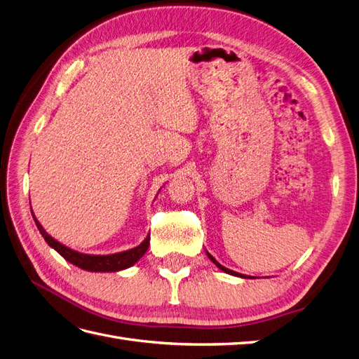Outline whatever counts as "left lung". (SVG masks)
<instances>
[{"mask_svg": "<svg viewBox=\"0 0 359 359\" xmlns=\"http://www.w3.org/2000/svg\"><path fill=\"white\" fill-rule=\"evenodd\" d=\"M206 255H208V257L211 259V262L212 264H215V266L217 268H220L222 271H223V273H226V274H231V276H235V277H241V278H247V276L245 274H240V273H235V271H232V269H229V268H226V266H223V265H220L219 262H217V260L208 253V252H206ZM248 278H252V277H248Z\"/></svg>", "mask_w": 359, "mask_h": 359, "instance_id": "obj_1", "label": "left lung"}]
</instances>
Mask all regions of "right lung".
Returning a JSON list of instances; mask_svg holds the SVG:
<instances>
[{
    "label": "right lung",
    "mask_w": 359,
    "mask_h": 359,
    "mask_svg": "<svg viewBox=\"0 0 359 359\" xmlns=\"http://www.w3.org/2000/svg\"><path fill=\"white\" fill-rule=\"evenodd\" d=\"M32 219L36 222L37 229L40 231L41 236L45 238V241L52 247L55 252H58L67 262L76 265L81 269L85 271H91V273H116V271L127 269L132 265H135L137 260L142 257L149 245V235L145 238V240L140 243L137 247L126 250V252H119L114 255H86V253H79L76 250L61 244L57 241L55 238H52L46 231L45 227L40 224V222L36 219L34 212L31 211Z\"/></svg>",
    "instance_id": "add662e5"
}]
</instances>
